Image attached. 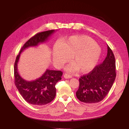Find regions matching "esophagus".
Returning <instances> with one entry per match:
<instances>
[{
  "label": "esophagus",
  "mask_w": 129,
  "mask_h": 129,
  "mask_svg": "<svg viewBox=\"0 0 129 129\" xmlns=\"http://www.w3.org/2000/svg\"><path fill=\"white\" fill-rule=\"evenodd\" d=\"M64 77L65 79H69V78H72V76L70 75V74H64Z\"/></svg>",
  "instance_id": "esophagus-1"
}]
</instances>
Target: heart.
<instances>
[{
  "instance_id": "obj_1",
  "label": "heart",
  "mask_w": 129,
  "mask_h": 129,
  "mask_svg": "<svg viewBox=\"0 0 129 129\" xmlns=\"http://www.w3.org/2000/svg\"><path fill=\"white\" fill-rule=\"evenodd\" d=\"M101 54L100 46L92 38L86 36H72L63 40L60 45L54 46L53 58L57 67H61L69 60L73 64L67 70L80 73L91 72L98 63Z\"/></svg>"
}]
</instances>
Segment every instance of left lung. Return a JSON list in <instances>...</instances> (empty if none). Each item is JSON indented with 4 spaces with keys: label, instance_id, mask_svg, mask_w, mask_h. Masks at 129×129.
<instances>
[{
    "label": "left lung",
    "instance_id": "1",
    "mask_svg": "<svg viewBox=\"0 0 129 129\" xmlns=\"http://www.w3.org/2000/svg\"><path fill=\"white\" fill-rule=\"evenodd\" d=\"M105 60L91 72L81 76L77 98L85 103H96L103 100L111 88L116 76V62L112 50L107 46Z\"/></svg>",
    "mask_w": 129,
    "mask_h": 129
}]
</instances>
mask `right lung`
<instances>
[{
    "instance_id": "add662e5",
    "label": "right lung",
    "mask_w": 129,
    "mask_h": 129,
    "mask_svg": "<svg viewBox=\"0 0 129 129\" xmlns=\"http://www.w3.org/2000/svg\"><path fill=\"white\" fill-rule=\"evenodd\" d=\"M55 32L49 30L38 33L30 38L22 46L17 55L14 66V83L19 92L24 100L29 104L40 106L48 104L55 98V85L61 80L63 74L60 71L47 69L43 75L38 79L28 81L21 77L18 71V63L20 54L30 47H36L48 40L49 37Z\"/></svg>"
}]
</instances>
